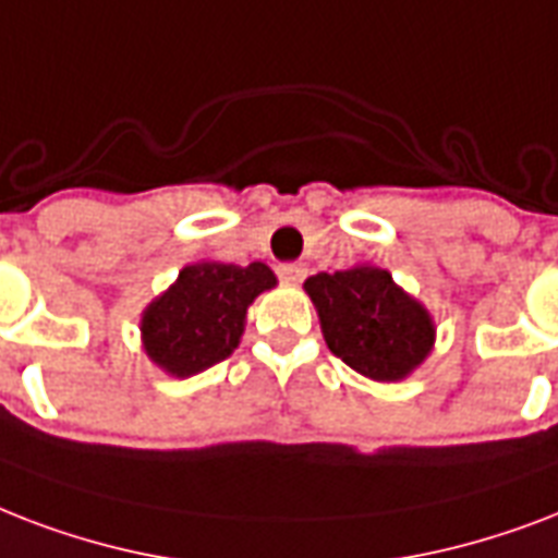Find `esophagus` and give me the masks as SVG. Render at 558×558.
Here are the masks:
<instances>
[{"instance_id": "34e87169", "label": "esophagus", "mask_w": 558, "mask_h": 558, "mask_svg": "<svg viewBox=\"0 0 558 558\" xmlns=\"http://www.w3.org/2000/svg\"><path fill=\"white\" fill-rule=\"evenodd\" d=\"M305 265H296V262H288V265H279V279L284 284H300L305 279Z\"/></svg>"}]
</instances>
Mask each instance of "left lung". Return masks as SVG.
<instances>
[{"label": "left lung", "instance_id": "obj_1", "mask_svg": "<svg viewBox=\"0 0 558 558\" xmlns=\"http://www.w3.org/2000/svg\"><path fill=\"white\" fill-rule=\"evenodd\" d=\"M328 349L373 381H401L434 349V319L381 267L305 279Z\"/></svg>", "mask_w": 558, "mask_h": 558}]
</instances>
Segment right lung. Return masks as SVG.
<instances>
[{
	"instance_id": "add662e5",
	"label": "right lung",
	"mask_w": 558,
	"mask_h": 558,
	"mask_svg": "<svg viewBox=\"0 0 558 558\" xmlns=\"http://www.w3.org/2000/svg\"><path fill=\"white\" fill-rule=\"evenodd\" d=\"M274 284V270L262 262L185 265L177 282L142 311V347L168 375L203 373L232 355L244 335L247 308Z\"/></svg>"
}]
</instances>
